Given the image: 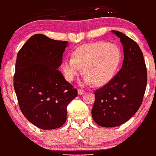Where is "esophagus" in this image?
<instances>
[{"label":"esophagus","instance_id":"esophagus-1","mask_svg":"<svg viewBox=\"0 0 156 156\" xmlns=\"http://www.w3.org/2000/svg\"><path fill=\"white\" fill-rule=\"evenodd\" d=\"M84 93V90H78V95H83Z\"/></svg>","mask_w":156,"mask_h":156}]
</instances>
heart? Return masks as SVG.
Wrapping results in <instances>:
<instances>
[{"instance_id": "b5f03b06", "label": "heart", "mask_w": 156, "mask_h": 156, "mask_svg": "<svg viewBox=\"0 0 156 156\" xmlns=\"http://www.w3.org/2000/svg\"><path fill=\"white\" fill-rule=\"evenodd\" d=\"M121 57L120 49L115 44L93 42L79 47L72 58L63 61V71L67 80L74 81L83 67L84 83L101 85L113 77Z\"/></svg>"}]
</instances>
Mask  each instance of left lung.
Instances as JSON below:
<instances>
[{
	"label": "left lung",
	"mask_w": 156,
	"mask_h": 156,
	"mask_svg": "<svg viewBox=\"0 0 156 156\" xmlns=\"http://www.w3.org/2000/svg\"><path fill=\"white\" fill-rule=\"evenodd\" d=\"M123 45L122 68L108 83L95 92L92 116L103 127H115L127 122L143 103L147 85V69L143 52L135 41L116 30Z\"/></svg>",
	"instance_id": "1"
}]
</instances>
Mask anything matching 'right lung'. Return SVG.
<instances>
[{
    "label": "right lung",
    "mask_w": 156,
    "mask_h": 156,
    "mask_svg": "<svg viewBox=\"0 0 156 156\" xmlns=\"http://www.w3.org/2000/svg\"><path fill=\"white\" fill-rule=\"evenodd\" d=\"M68 42L36 34L19 50L13 87L27 119L42 129L61 127L66 121V107L77 90L65 80L58 67Z\"/></svg>",
    "instance_id": "1"
}]
</instances>
